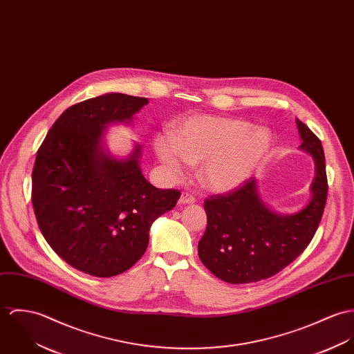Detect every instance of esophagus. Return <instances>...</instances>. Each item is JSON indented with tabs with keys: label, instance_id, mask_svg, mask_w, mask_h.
I'll return each instance as SVG.
<instances>
[{
	"label": "esophagus",
	"instance_id": "34e87169",
	"mask_svg": "<svg viewBox=\"0 0 354 354\" xmlns=\"http://www.w3.org/2000/svg\"><path fill=\"white\" fill-rule=\"evenodd\" d=\"M194 202H196V198L187 193H183L179 198V205H189V203H194Z\"/></svg>",
	"mask_w": 354,
	"mask_h": 354
}]
</instances>
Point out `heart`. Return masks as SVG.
<instances>
[{
    "instance_id": "b5f03b06",
    "label": "heart",
    "mask_w": 354,
    "mask_h": 354,
    "mask_svg": "<svg viewBox=\"0 0 354 354\" xmlns=\"http://www.w3.org/2000/svg\"><path fill=\"white\" fill-rule=\"evenodd\" d=\"M270 147L272 134L265 127L205 114L176 120L172 134H158L152 142L155 156L171 176H183L201 162V182L217 193L250 179Z\"/></svg>"
}]
</instances>
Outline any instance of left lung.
Wrapping results in <instances>:
<instances>
[{
    "label": "left lung",
    "instance_id": "left-lung-1",
    "mask_svg": "<svg viewBox=\"0 0 354 354\" xmlns=\"http://www.w3.org/2000/svg\"><path fill=\"white\" fill-rule=\"evenodd\" d=\"M300 151L314 158L311 199L293 214H281L262 199L255 178L224 196L205 201L207 227L198 243L202 263L230 283L270 278L292 263L310 244L319 227L326 199V160L320 140L299 119Z\"/></svg>",
    "mask_w": 354,
    "mask_h": 354
}]
</instances>
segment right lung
Instances as JSON below:
<instances>
[{
  "instance_id": "right-lung-1",
  "label": "right lung",
  "mask_w": 354,
  "mask_h": 354,
  "mask_svg": "<svg viewBox=\"0 0 354 354\" xmlns=\"http://www.w3.org/2000/svg\"><path fill=\"white\" fill-rule=\"evenodd\" d=\"M147 97L106 93L55 120L32 171V205L50 247L95 277L129 270L145 252L153 221L174 209L179 190L152 186L140 167L141 147L126 158L106 147L107 126L131 123Z\"/></svg>"
}]
</instances>
